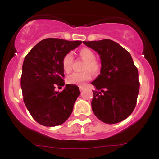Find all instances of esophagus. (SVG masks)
I'll return each mask as SVG.
<instances>
[{"mask_svg": "<svg viewBox=\"0 0 159 159\" xmlns=\"http://www.w3.org/2000/svg\"><path fill=\"white\" fill-rule=\"evenodd\" d=\"M79 88H80V90H81V91H82V90H84V87H79Z\"/></svg>", "mask_w": 159, "mask_h": 159, "instance_id": "obj_1", "label": "esophagus"}]
</instances>
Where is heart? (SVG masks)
<instances>
[{
	"label": "heart",
	"mask_w": 159,
	"mask_h": 159,
	"mask_svg": "<svg viewBox=\"0 0 159 159\" xmlns=\"http://www.w3.org/2000/svg\"><path fill=\"white\" fill-rule=\"evenodd\" d=\"M79 55L84 61H86L84 66L83 72H75L71 74L66 78V81L70 84H77L82 86L88 80L90 79L91 73L96 75L100 71V65L96 61V54L90 48H83L79 51ZM73 63V56L71 53H68L63 57L62 60V67L66 72H69L72 70Z\"/></svg>",
	"instance_id": "heart-1"
}]
</instances>
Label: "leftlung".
Here are the masks:
<instances>
[{
    "mask_svg": "<svg viewBox=\"0 0 159 159\" xmlns=\"http://www.w3.org/2000/svg\"><path fill=\"white\" fill-rule=\"evenodd\" d=\"M83 43L101 59L99 75L91 83L96 89L93 91L92 110L103 123H120L135 107L140 88L138 69L129 52L113 40Z\"/></svg>",
    "mask_w": 159,
    "mask_h": 159,
    "instance_id": "left-lung-1",
    "label": "left lung"
}]
</instances>
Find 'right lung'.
<instances>
[{
    "mask_svg": "<svg viewBox=\"0 0 159 159\" xmlns=\"http://www.w3.org/2000/svg\"><path fill=\"white\" fill-rule=\"evenodd\" d=\"M81 43L48 38L37 43L24 60L21 78L24 102L33 118L41 125H61L72 114L80 95L78 86L66 84L62 92L54 88L65 84L63 57Z\"/></svg>",
    "mask_w": 159,
    "mask_h": 159,
    "instance_id": "obj_1",
    "label": "right lung"
}]
</instances>
